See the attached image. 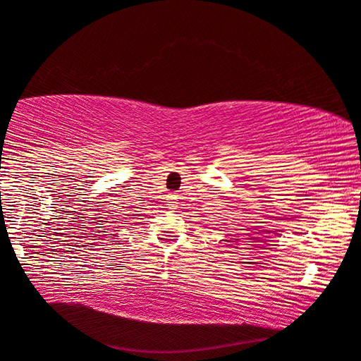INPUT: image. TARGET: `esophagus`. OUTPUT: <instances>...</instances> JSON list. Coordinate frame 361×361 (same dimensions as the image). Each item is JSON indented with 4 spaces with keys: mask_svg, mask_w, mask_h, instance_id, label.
Wrapping results in <instances>:
<instances>
[{
    "mask_svg": "<svg viewBox=\"0 0 361 361\" xmlns=\"http://www.w3.org/2000/svg\"><path fill=\"white\" fill-rule=\"evenodd\" d=\"M177 203H179V197H177V195H171V197L168 198V207H169V209H176Z\"/></svg>",
    "mask_w": 361,
    "mask_h": 361,
    "instance_id": "obj_1",
    "label": "esophagus"
}]
</instances>
